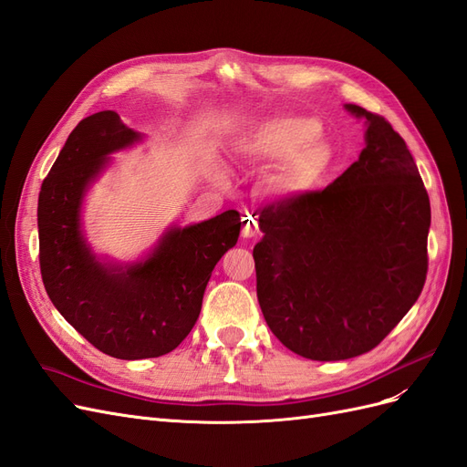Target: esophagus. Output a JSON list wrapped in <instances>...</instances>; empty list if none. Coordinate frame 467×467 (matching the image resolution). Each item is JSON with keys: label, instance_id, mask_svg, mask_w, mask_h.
<instances>
[{"label": "esophagus", "instance_id": "esophagus-1", "mask_svg": "<svg viewBox=\"0 0 467 467\" xmlns=\"http://www.w3.org/2000/svg\"><path fill=\"white\" fill-rule=\"evenodd\" d=\"M242 235L245 237V239H253V237H257L259 235V223H257V220L253 218V216H244V230H242Z\"/></svg>", "mask_w": 467, "mask_h": 467}]
</instances>
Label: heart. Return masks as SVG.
<instances>
[{
  "label": "heart",
  "instance_id": "b5f03b06",
  "mask_svg": "<svg viewBox=\"0 0 467 467\" xmlns=\"http://www.w3.org/2000/svg\"><path fill=\"white\" fill-rule=\"evenodd\" d=\"M321 136V124L309 117H275L261 122L237 151L257 163L282 161L273 177L276 196L290 199L314 191L329 173L335 153Z\"/></svg>",
  "mask_w": 467,
  "mask_h": 467
}]
</instances>
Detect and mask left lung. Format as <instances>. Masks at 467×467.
Instances as JSON below:
<instances>
[{"instance_id": "8db88e82", "label": "left lung", "mask_w": 467, "mask_h": 467, "mask_svg": "<svg viewBox=\"0 0 467 467\" xmlns=\"http://www.w3.org/2000/svg\"><path fill=\"white\" fill-rule=\"evenodd\" d=\"M358 161L327 189L261 212L253 249L268 327L296 355L345 360L379 345L427 278L431 202L403 138L358 105Z\"/></svg>"}]
</instances>
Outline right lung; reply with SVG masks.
<instances>
[{"label":"right lung","mask_w":467,"mask_h":467,"mask_svg":"<svg viewBox=\"0 0 467 467\" xmlns=\"http://www.w3.org/2000/svg\"><path fill=\"white\" fill-rule=\"evenodd\" d=\"M115 110L83 119L67 136L38 194L40 273L48 298L72 327L109 357L167 355L199 319L216 263L237 244L235 210L189 225H167L136 261L99 255L83 228L89 189L112 153L144 142Z\"/></svg>","instance_id":"right-lung-1"}]
</instances>
